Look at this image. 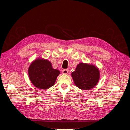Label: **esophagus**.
I'll return each instance as SVG.
<instances>
[{"label":"esophagus","instance_id":"34e87169","mask_svg":"<svg viewBox=\"0 0 130 130\" xmlns=\"http://www.w3.org/2000/svg\"><path fill=\"white\" fill-rule=\"evenodd\" d=\"M62 74H68V69L63 70Z\"/></svg>","mask_w":130,"mask_h":130}]
</instances>
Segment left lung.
I'll return each instance as SVG.
<instances>
[{
	"label": "left lung",
	"mask_w": 130,
	"mask_h": 130,
	"mask_svg": "<svg viewBox=\"0 0 130 130\" xmlns=\"http://www.w3.org/2000/svg\"><path fill=\"white\" fill-rule=\"evenodd\" d=\"M75 85L84 90H90L98 84L100 79V71L93 64L80 63L75 70L71 74Z\"/></svg>",
	"instance_id": "obj_1"
}]
</instances>
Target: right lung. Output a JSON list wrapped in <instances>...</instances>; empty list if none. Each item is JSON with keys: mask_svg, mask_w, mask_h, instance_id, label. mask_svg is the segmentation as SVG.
I'll return each mask as SVG.
<instances>
[{"mask_svg": "<svg viewBox=\"0 0 130 130\" xmlns=\"http://www.w3.org/2000/svg\"><path fill=\"white\" fill-rule=\"evenodd\" d=\"M60 74L58 70L53 68L50 61L42 58H37L33 61L28 68L31 82L35 87L41 89L52 87Z\"/></svg>", "mask_w": 130, "mask_h": 130, "instance_id": "add662e5", "label": "right lung"}]
</instances>
